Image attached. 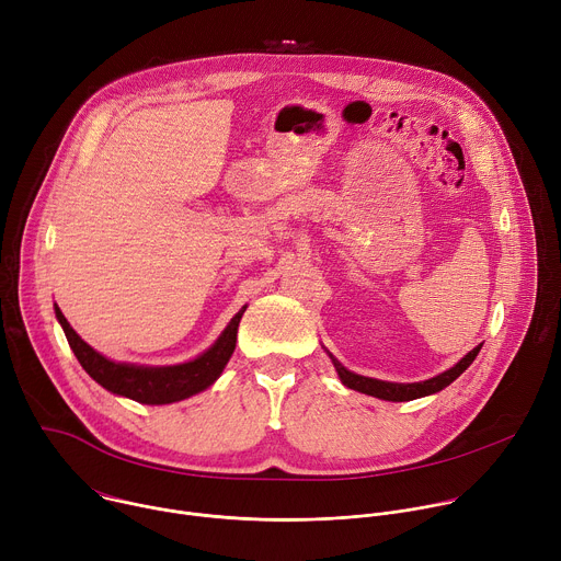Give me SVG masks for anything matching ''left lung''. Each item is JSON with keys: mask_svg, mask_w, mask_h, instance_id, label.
Returning a JSON list of instances; mask_svg holds the SVG:
<instances>
[{"mask_svg": "<svg viewBox=\"0 0 561 561\" xmlns=\"http://www.w3.org/2000/svg\"><path fill=\"white\" fill-rule=\"evenodd\" d=\"M479 348H482V344L474 346L468 355H463L453 368L444 370L442 375L431 377V379H426V381H415V383H394V381H381V379L364 377V375H357V373H351L348 368H344L331 353H329V357L333 359L335 370H337V375H340V379H342L344 386H348V388H353V390H359V392H364V394H373V397L386 399V402H411V399L439 392V390H444L448 383H453V381L474 362Z\"/></svg>", "mask_w": 561, "mask_h": 561, "instance_id": "left-lung-1", "label": "left lung"}]
</instances>
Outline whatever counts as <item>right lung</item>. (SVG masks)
<instances>
[{
  "label": "right lung",
  "instance_id": "right-lung-1",
  "mask_svg": "<svg viewBox=\"0 0 561 561\" xmlns=\"http://www.w3.org/2000/svg\"><path fill=\"white\" fill-rule=\"evenodd\" d=\"M247 306L239 310L226 331L219 335V340L202 353L197 359L178 364V366H137V364H124V362H113L104 355H100L95 348H91L82 337H79L70 324L66 322V317L55 304V314L59 319V324L66 333V340L77 357V362L82 364V368L106 390L135 399L139 404H173L180 402V399H186L191 394H197L206 390L224 370L228 364L234 342H237V329H239V319H242Z\"/></svg>",
  "mask_w": 561,
  "mask_h": 561
}]
</instances>
